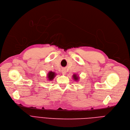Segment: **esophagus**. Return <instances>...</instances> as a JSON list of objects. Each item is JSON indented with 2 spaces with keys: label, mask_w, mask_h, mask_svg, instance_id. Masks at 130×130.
I'll list each match as a JSON object with an SVG mask.
<instances>
[{
  "label": "esophagus",
  "mask_w": 130,
  "mask_h": 130,
  "mask_svg": "<svg viewBox=\"0 0 130 130\" xmlns=\"http://www.w3.org/2000/svg\"><path fill=\"white\" fill-rule=\"evenodd\" d=\"M61 73H62L63 74H64L65 75L66 74V70H63L62 71H61Z\"/></svg>",
  "instance_id": "obj_1"
}]
</instances>
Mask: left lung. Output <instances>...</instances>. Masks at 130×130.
I'll use <instances>...</instances> for the list:
<instances>
[{"label": "left lung", "mask_w": 130, "mask_h": 130, "mask_svg": "<svg viewBox=\"0 0 130 130\" xmlns=\"http://www.w3.org/2000/svg\"><path fill=\"white\" fill-rule=\"evenodd\" d=\"M73 77L75 80H78V77L77 76L76 74H74Z\"/></svg>", "instance_id": "obj_1"}]
</instances>
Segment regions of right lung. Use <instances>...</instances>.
<instances>
[{"mask_svg":"<svg viewBox=\"0 0 130 130\" xmlns=\"http://www.w3.org/2000/svg\"><path fill=\"white\" fill-rule=\"evenodd\" d=\"M56 74L55 72H49L47 74V78L48 79L50 80H52L56 76Z\"/></svg>","mask_w":130,"mask_h":130,"instance_id":"1","label":"right lung"}]
</instances>
